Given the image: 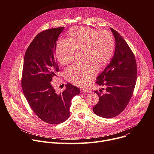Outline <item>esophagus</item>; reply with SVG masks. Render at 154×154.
<instances>
[{
	"label": "esophagus",
	"mask_w": 154,
	"mask_h": 154,
	"mask_svg": "<svg viewBox=\"0 0 154 154\" xmlns=\"http://www.w3.org/2000/svg\"><path fill=\"white\" fill-rule=\"evenodd\" d=\"M82 92H83V93H89L91 92V90H90L87 89V88H86V89H82Z\"/></svg>",
	"instance_id": "obj_1"
}]
</instances>
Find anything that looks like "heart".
Wrapping results in <instances>:
<instances>
[{
	"instance_id": "obj_1",
	"label": "heart",
	"mask_w": 154,
	"mask_h": 154,
	"mask_svg": "<svg viewBox=\"0 0 154 154\" xmlns=\"http://www.w3.org/2000/svg\"><path fill=\"white\" fill-rule=\"evenodd\" d=\"M68 39H60L56 46V57L62 64L71 63L74 58L75 49H82V57L85 60L76 63L65 72L66 79L77 86L88 83L102 66L113 55L115 41L107 30L97 31L91 28L79 27L71 29Z\"/></svg>"
}]
</instances>
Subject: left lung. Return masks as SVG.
Returning a JSON list of instances; mask_svg holds the SVG:
<instances>
[{"mask_svg":"<svg viewBox=\"0 0 154 154\" xmlns=\"http://www.w3.org/2000/svg\"><path fill=\"white\" fill-rule=\"evenodd\" d=\"M115 39L113 57L103 71L97 77L96 83L105 86L94 93L99 97L93 107L94 113L104 118H112L124 111L135 88L137 68L135 57L124 38L110 28Z\"/></svg>","mask_w":154,"mask_h":154,"instance_id":"obj_1","label":"left lung"}]
</instances>
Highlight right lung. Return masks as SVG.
<instances>
[{"label": "right lung", "instance_id": "obj_1", "mask_svg": "<svg viewBox=\"0 0 154 154\" xmlns=\"http://www.w3.org/2000/svg\"><path fill=\"white\" fill-rule=\"evenodd\" d=\"M63 29H50L35 36L26 52L22 75V89L32 110L51 124L69 118L71 100L80 93L78 87L68 83L63 92L57 93L51 82L59 71L55 53L56 41Z\"/></svg>", "mask_w": 154, "mask_h": 154}]
</instances>
